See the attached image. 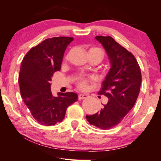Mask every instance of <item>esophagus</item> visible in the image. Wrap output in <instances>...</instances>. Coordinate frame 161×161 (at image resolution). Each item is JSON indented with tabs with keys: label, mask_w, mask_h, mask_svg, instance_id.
Wrapping results in <instances>:
<instances>
[{
	"label": "esophagus",
	"mask_w": 161,
	"mask_h": 161,
	"mask_svg": "<svg viewBox=\"0 0 161 161\" xmlns=\"http://www.w3.org/2000/svg\"><path fill=\"white\" fill-rule=\"evenodd\" d=\"M87 94H80L78 96V100H83V99H85L86 98H87Z\"/></svg>",
	"instance_id": "esophagus-1"
}]
</instances>
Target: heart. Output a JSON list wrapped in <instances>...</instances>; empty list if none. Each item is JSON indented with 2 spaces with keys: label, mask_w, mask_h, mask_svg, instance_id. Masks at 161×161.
Returning a JSON list of instances; mask_svg holds the SVG:
<instances>
[{
  "label": "heart",
  "mask_w": 161,
  "mask_h": 161,
  "mask_svg": "<svg viewBox=\"0 0 161 161\" xmlns=\"http://www.w3.org/2000/svg\"><path fill=\"white\" fill-rule=\"evenodd\" d=\"M93 50H98V51H101L100 49L96 48H91L89 51H93ZM101 52H102V51H101ZM88 81H89L88 79H87V78H79L78 79L77 86H78V88L80 89V90H86V89L87 88V87H88Z\"/></svg>",
  "instance_id": "b5f03b06"
}]
</instances>
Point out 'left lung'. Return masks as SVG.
<instances>
[{
    "label": "left lung",
    "instance_id": "1",
    "mask_svg": "<svg viewBox=\"0 0 161 161\" xmlns=\"http://www.w3.org/2000/svg\"><path fill=\"white\" fill-rule=\"evenodd\" d=\"M108 56L110 68L99 95H104L108 102L101 111L86 115L91 125L110 129L120 123L133 108L138 98L142 80L140 66L130 52L110 36H96Z\"/></svg>",
    "mask_w": 161,
    "mask_h": 161
}]
</instances>
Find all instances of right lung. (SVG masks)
Instances as JSON below:
<instances>
[{
    "label": "right lung",
    "instance_id": "1",
    "mask_svg": "<svg viewBox=\"0 0 161 161\" xmlns=\"http://www.w3.org/2000/svg\"><path fill=\"white\" fill-rule=\"evenodd\" d=\"M73 41L70 37H54L33 47L21 62L18 76L21 97L38 123L53 125L61 122L67 108L78 101L73 92L52 95L51 81L53 73L60 70L63 55Z\"/></svg>",
    "mask_w": 161,
    "mask_h": 161
}]
</instances>
